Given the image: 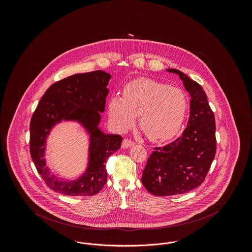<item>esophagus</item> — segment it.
<instances>
[{
    "mask_svg": "<svg viewBox=\"0 0 252 252\" xmlns=\"http://www.w3.org/2000/svg\"><path fill=\"white\" fill-rule=\"evenodd\" d=\"M134 144V142L131 141L130 139H125L124 141H123V144H122V147L123 148H127V147H129V146H131Z\"/></svg>",
    "mask_w": 252,
    "mask_h": 252,
    "instance_id": "1",
    "label": "esophagus"
}]
</instances>
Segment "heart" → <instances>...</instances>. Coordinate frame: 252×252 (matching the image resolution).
<instances>
[{
	"label": "heart",
	"instance_id": "obj_1",
	"mask_svg": "<svg viewBox=\"0 0 252 252\" xmlns=\"http://www.w3.org/2000/svg\"><path fill=\"white\" fill-rule=\"evenodd\" d=\"M188 108L185 93L152 79L134 80L124 88L123 96H112L108 102V117L119 131L139 125L152 141H164L175 136L184 121Z\"/></svg>",
	"mask_w": 252,
	"mask_h": 252
}]
</instances>
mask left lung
Wrapping results in <instances>:
<instances>
[{
    "label": "left lung",
    "mask_w": 252,
    "mask_h": 252,
    "mask_svg": "<svg viewBox=\"0 0 252 252\" xmlns=\"http://www.w3.org/2000/svg\"><path fill=\"white\" fill-rule=\"evenodd\" d=\"M191 95L187 127L176 141L154 147L143 171L145 189L158 196L189 192L204 182L216 152V119L202 87L177 69Z\"/></svg>",
    "instance_id": "8db88e82"
}]
</instances>
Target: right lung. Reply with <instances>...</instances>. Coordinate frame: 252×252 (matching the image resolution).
I'll return each mask as SVG.
<instances>
[{
    "label": "right lung",
    "mask_w": 252,
    "mask_h": 252,
    "mask_svg": "<svg viewBox=\"0 0 252 252\" xmlns=\"http://www.w3.org/2000/svg\"><path fill=\"white\" fill-rule=\"evenodd\" d=\"M110 74L103 71L77 73L50 86L37 104L30 122V154L36 170L49 188L73 196H89L101 191L107 182L105 162L119 150L120 135L104 134L97 126L105 110ZM61 120H76L91 136L89 167L75 182H62L52 175L44 160V146L49 129Z\"/></svg>",
    "instance_id": "add662e5"
}]
</instances>
